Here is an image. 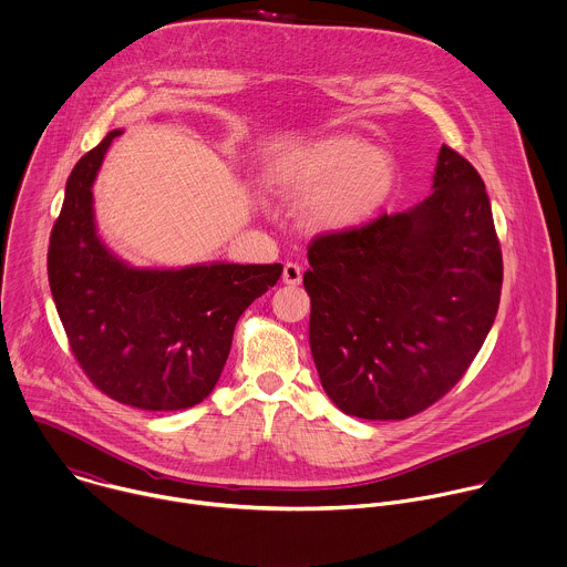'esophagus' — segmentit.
<instances>
[{
  "mask_svg": "<svg viewBox=\"0 0 567 567\" xmlns=\"http://www.w3.org/2000/svg\"><path fill=\"white\" fill-rule=\"evenodd\" d=\"M300 280H302V269L296 262H287L282 267V282L289 287H296L300 285Z\"/></svg>",
  "mask_w": 567,
  "mask_h": 567,
  "instance_id": "esophagus-1",
  "label": "esophagus"
}]
</instances>
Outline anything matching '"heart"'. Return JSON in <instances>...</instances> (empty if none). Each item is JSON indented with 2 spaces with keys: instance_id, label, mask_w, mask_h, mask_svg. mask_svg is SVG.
<instances>
[{
  "instance_id": "b5f03b06",
  "label": "heart",
  "mask_w": 567,
  "mask_h": 567,
  "mask_svg": "<svg viewBox=\"0 0 567 567\" xmlns=\"http://www.w3.org/2000/svg\"><path fill=\"white\" fill-rule=\"evenodd\" d=\"M267 184L300 200L307 229L333 234L364 225L390 203L399 164L355 133H329L278 153L267 166Z\"/></svg>"
}]
</instances>
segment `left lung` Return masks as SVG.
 Segmentation results:
<instances>
[{
	"label": "left lung",
	"instance_id": "1",
	"mask_svg": "<svg viewBox=\"0 0 567 567\" xmlns=\"http://www.w3.org/2000/svg\"><path fill=\"white\" fill-rule=\"evenodd\" d=\"M434 192L403 214L309 245V347L322 390L367 421H403L443 399L483 347L503 258L478 171L441 146Z\"/></svg>",
	"mask_w": 567,
	"mask_h": 567
}]
</instances>
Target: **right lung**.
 I'll return each mask as SVG.
<instances>
[{
    "mask_svg": "<svg viewBox=\"0 0 567 567\" xmlns=\"http://www.w3.org/2000/svg\"><path fill=\"white\" fill-rule=\"evenodd\" d=\"M111 131L73 166L49 247V285L75 360L109 399L175 412L216 388L243 311L282 265L212 262L137 269L97 236L93 182Z\"/></svg>",
    "mask_w": 567,
    "mask_h": 567,
    "instance_id": "obj_1",
    "label": "right lung"
}]
</instances>
